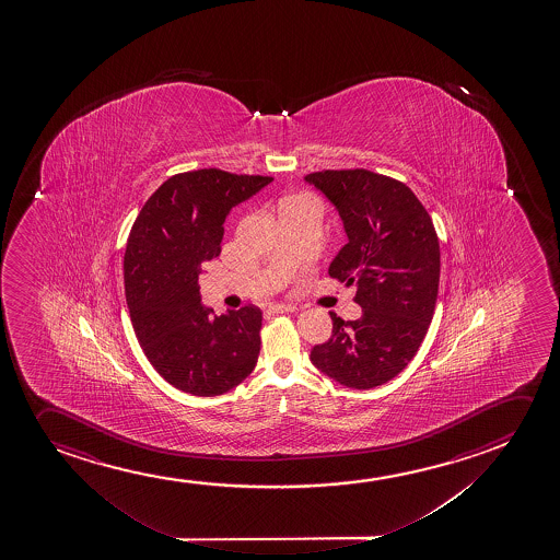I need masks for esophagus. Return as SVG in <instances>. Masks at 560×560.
Masks as SVG:
<instances>
[{"instance_id":"34e87169","label":"esophagus","mask_w":560,"mask_h":560,"mask_svg":"<svg viewBox=\"0 0 560 560\" xmlns=\"http://www.w3.org/2000/svg\"><path fill=\"white\" fill-rule=\"evenodd\" d=\"M298 306L293 305H283V303H275V305L269 306L270 313H293Z\"/></svg>"}]
</instances>
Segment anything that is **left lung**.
Instances as JSON below:
<instances>
[{
    "label": "left lung",
    "mask_w": 560,
    "mask_h": 560,
    "mask_svg": "<svg viewBox=\"0 0 560 560\" xmlns=\"http://www.w3.org/2000/svg\"><path fill=\"white\" fill-rule=\"evenodd\" d=\"M305 180L343 219L349 242L328 272L354 283L362 306L359 320L331 313V337L314 347L311 362L345 387H380L416 357L433 320L440 280L433 221L410 188L380 173L326 170Z\"/></svg>",
    "instance_id": "1"
}]
</instances>
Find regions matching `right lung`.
<instances>
[{"label": "right lung", "instance_id": "1", "mask_svg": "<svg viewBox=\"0 0 560 560\" xmlns=\"http://www.w3.org/2000/svg\"><path fill=\"white\" fill-rule=\"evenodd\" d=\"M272 177L223 170L177 173L135 219L124 282L135 336L170 385L196 396L223 395L254 372L262 313L242 306L215 316L201 305V265L221 254L223 223Z\"/></svg>", "mask_w": 560, "mask_h": 560}]
</instances>
